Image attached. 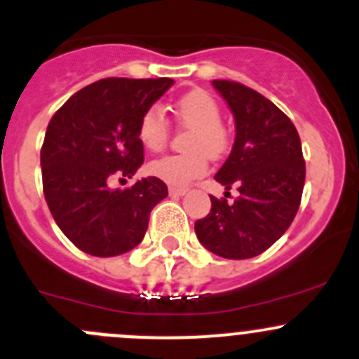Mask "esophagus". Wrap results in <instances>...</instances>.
<instances>
[{
  "instance_id": "1",
  "label": "esophagus",
  "mask_w": 359,
  "mask_h": 359,
  "mask_svg": "<svg viewBox=\"0 0 359 359\" xmlns=\"http://www.w3.org/2000/svg\"><path fill=\"white\" fill-rule=\"evenodd\" d=\"M168 191H170V196H184L187 189H184V187H170Z\"/></svg>"
}]
</instances>
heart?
<instances>
[{
	"label": "heart",
	"mask_w": 359,
	"mask_h": 359,
	"mask_svg": "<svg viewBox=\"0 0 359 359\" xmlns=\"http://www.w3.org/2000/svg\"><path fill=\"white\" fill-rule=\"evenodd\" d=\"M177 123L191 131L186 138V152L165 156L149 165L151 175L173 187H186L208 170V156L214 159L226 154L231 144L229 130L221 123L217 100L203 89L180 96L173 105ZM138 140L147 151L161 152L170 142V123L161 110L149 109L138 121Z\"/></svg>",
	"instance_id": "b5f03b06"
}]
</instances>
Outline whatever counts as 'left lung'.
Masks as SVG:
<instances>
[{
    "label": "left lung",
    "mask_w": 359,
    "mask_h": 359,
    "mask_svg": "<svg viewBox=\"0 0 359 359\" xmlns=\"http://www.w3.org/2000/svg\"><path fill=\"white\" fill-rule=\"evenodd\" d=\"M235 116L231 154L215 175L238 196L233 203L210 196L212 208L194 222L201 245L228 259L264 252L284 235L297 215L305 184V161L290 117L250 87L212 80Z\"/></svg>",
    "instance_id": "left-lung-1"
}]
</instances>
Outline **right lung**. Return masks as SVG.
<instances>
[{"label":"right lung","instance_id":"1","mask_svg":"<svg viewBox=\"0 0 359 359\" xmlns=\"http://www.w3.org/2000/svg\"><path fill=\"white\" fill-rule=\"evenodd\" d=\"M172 83V79H102L52 116L40 152L45 201L59 229L83 252L110 257L137 247L151 210L168 196L158 177L126 189H110L109 182L131 179L142 166L138 121Z\"/></svg>","mask_w":359,"mask_h":359}]
</instances>
